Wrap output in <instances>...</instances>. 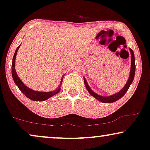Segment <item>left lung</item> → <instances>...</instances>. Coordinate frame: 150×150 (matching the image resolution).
I'll list each match as a JSON object with an SVG mask.
<instances>
[{
  "mask_svg": "<svg viewBox=\"0 0 150 150\" xmlns=\"http://www.w3.org/2000/svg\"><path fill=\"white\" fill-rule=\"evenodd\" d=\"M130 50L131 53V70H130V76H129L128 82L126 83V85H125L124 88H123L120 92H118V93H117L115 94H114V95H112L110 96H106V97H104V96L98 95V94L94 93V92L92 91L91 88L89 87V86L88 85L85 79L84 78V82H85V87L87 88V91H89V93L91 94L93 97L96 98V99L99 100L100 102H104V103H112V102H114L117 101V100H118L119 99H120L121 98L124 96V94L126 93L127 91H128L130 85L132 83L133 80H134V74H135V67H135V59H134V52H133V50L132 49H130Z\"/></svg>",
  "mask_w": 150,
  "mask_h": 150,
  "instance_id": "obj_1",
  "label": "left lung"
}]
</instances>
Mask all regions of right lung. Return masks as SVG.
<instances>
[{
    "label": "right lung",
    "mask_w": 150,
    "mask_h": 150,
    "mask_svg": "<svg viewBox=\"0 0 150 150\" xmlns=\"http://www.w3.org/2000/svg\"><path fill=\"white\" fill-rule=\"evenodd\" d=\"M21 45V44H20ZM20 45L18 47L17 49L16 50V52L14 53L13 57V61H12V65H11V73H12V76H13V81L15 82L16 85L18 86L20 91L24 94V96L28 98H29L30 100H33V101H44L48 99V98L52 97L55 94H57L58 92L60 91V87L58 89L53 91H49V92H42V91H36L34 90L30 89V88L24 85V84L21 81V80L20 79V78L18 77V76L16 73V69H15V63H16V57L17 54L18 50L19 49Z\"/></svg>",
    "instance_id": "right-lung-1"
}]
</instances>
